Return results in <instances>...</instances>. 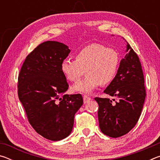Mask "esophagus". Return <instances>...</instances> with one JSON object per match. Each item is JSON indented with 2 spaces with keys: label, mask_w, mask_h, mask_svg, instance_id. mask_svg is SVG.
I'll return each mask as SVG.
<instances>
[{
  "label": "esophagus",
  "mask_w": 160,
  "mask_h": 160,
  "mask_svg": "<svg viewBox=\"0 0 160 160\" xmlns=\"http://www.w3.org/2000/svg\"><path fill=\"white\" fill-rule=\"evenodd\" d=\"M91 97H90L88 95H84L83 96V100H84V103L86 104V103H88L89 101H90L91 100Z\"/></svg>",
  "instance_id": "esophagus-1"
}]
</instances>
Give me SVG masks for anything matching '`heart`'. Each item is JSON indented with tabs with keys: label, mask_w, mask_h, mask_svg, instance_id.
I'll use <instances>...</instances> for the list:
<instances>
[{
	"label": "heart",
	"mask_w": 160,
	"mask_h": 160,
	"mask_svg": "<svg viewBox=\"0 0 160 160\" xmlns=\"http://www.w3.org/2000/svg\"><path fill=\"white\" fill-rule=\"evenodd\" d=\"M75 60L66 58L62 61L61 69L70 82L79 80L86 72V76L72 87L75 91L89 93L100 84L107 85L114 80L120 65V56L113 48L93 43L80 50Z\"/></svg>",
	"instance_id": "obj_1"
}]
</instances>
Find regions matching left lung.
Here are the masks:
<instances>
[{"label":"left lung","mask_w":160,"mask_h":160,"mask_svg":"<svg viewBox=\"0 0 160 160\" xmlns=\"http://www.w3.org/2000/svg\"><path fill=\"white\" fill-rule=\"evenodd\" d=\"M126 51L114 80L104 91L114 99L94 98L99 104V128L104 135L112 138L123 136L134 128L141 114L146 96L138 56L129 44Z\"/></svg>","instance_id":"8db88e82"}]
</instances>
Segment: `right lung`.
<instances>
[{
    "label": "right lung",
    "mask_w": 160,
    "mask_h": 160,
    "mask_svg": "<svg viewBox=\"0 0 160 160\" xmlns=\"http://www.w3.org/2000/svg\"><path fill=\"white\" fill-rule=\"evenodd\" d=\"M70 51L62 43L43 42L28 54L18 75V97L28 121L37 133L53 141L68 136L83 104L80 94H64L68 84L61 65Z\"/></svg>",
    "instance_id": "add662e5"
}]
</instances>
